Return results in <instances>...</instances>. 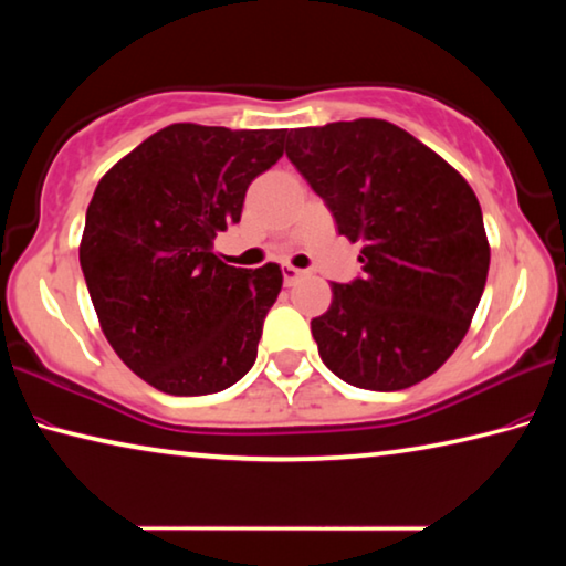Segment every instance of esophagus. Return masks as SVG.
Masks as SVG:
<instances>
[{
	"mask_svg": "<svg viewBox=\"0 0 566 566\" xmlns=\"http://www.w3.org/2000/svg\"><path fill=\"white\" fill-rule=\"evenodd\" d=\"M304 272L302 270H296V266H292V264H282V276H284V284H294L296 280H300Z\"/></svg>",
	"mask_w": 566,
	"mask_h": 566,
	"instance_id": "1",
	"label": "esophagus"
}]
</instances>
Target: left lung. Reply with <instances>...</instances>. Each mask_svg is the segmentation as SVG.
<instances>
[{
    "mask_svg": "<svg viewBox=\"0 0 566 566\" xmlns=\"http://www.w3.org/2000/svg\"><path fill=\"white\" fill-rule=\"evenodd\" d=\"M286 157L361 242V276L312 319L319 357L371 391L407 389L464 339L490 272L482 207L454 167L385 119L286 134Z\"/></svg>",
    "mask_w": 566,
    "mask_h": 566,
    "instance_id": "1",
    "label": "left lung"
}]
</instances>
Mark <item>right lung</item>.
Returning a JSON list of instances; mask_svg holds the SVG:
<instances>
[{
	"mask_svg": "<svg viewBox=\"0 0 566 566\" xmlns=\"http://www.w3.org/2000/svg\"><path fill=\"white\" fill-rule=\"evenodd\" d=\"M284 129L169 124L99 179L80 264L102 332L165 395H214L256 359L282 270L229 266L214 237L282 157Z\"/></svg>",
	"mask_w": 566,
	"mask_h": 566,
	"instance_id": "add662e5",
	"label": "right lung"
}]
</instances>
